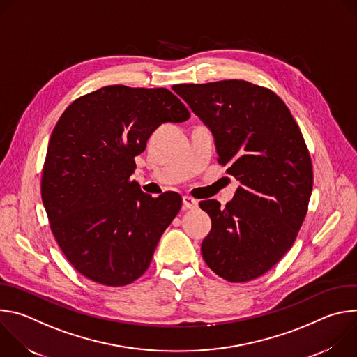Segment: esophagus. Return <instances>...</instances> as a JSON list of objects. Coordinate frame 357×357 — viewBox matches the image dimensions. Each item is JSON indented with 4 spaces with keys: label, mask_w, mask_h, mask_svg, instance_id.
Returning <instances> with one entry per match:
<instances>
[{
    "label": "esophagus",
    "mask_w": 357,
    "mask_h": 357,
    "mask_svg": "<svg viewBox=\"0 0 357 357\" xmlns=\"http://www.w3.org/2000/svg\"><path fill=\"white\" fill-rule=\"evenodd\" d=\"M182 202H183V208H185V209H195V208H197V200L193 199L192 196L185 195V196L182 197Z\"/></svg>",
    "instance_id": "obj_1"
}]
</instances>
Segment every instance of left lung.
Returning <instances> with one entry per match:
<instances>
[{
    "mask_svg": "<svg viewBox=\"0 0 357 357\" xmlns=\"http://www.w3.org/2000/svg\"><path fill=\"white\" fill-rule=\"evenodd\" d=\"M172 89L211 128L218 162L241 183L225 208L215 199L199 203L212 219L203 260L229 282L251 281L284 257L307 216L314 185L308 146L267 87L233 79Z\"/></svg>",
    "mask_w": 357,
    "mask_h": 357,
    "instance_id": "obj_1",
    "label": "left lung"
}]
</instances>
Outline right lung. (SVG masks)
I'll return each mask as SVG.
<instances>
[{
    "instance_id": "right-lung-1",
    "label": "right lung",
    "mask_w": 357,
    "mask_h": 357,
    "mask_svg": "<svg viewBox=\"0 0 357 357\" xmlns=\"http://www.w3.org/2000/svg\"><path fill=\"white\" fill-rule=\"evenodd\" d=\"M190 117L168 89L105 86L63 112L50 135L40 193L68 261L86 278L128 285L151 264L182 197H152L130 176L135 157L162 123Z\"/></svg>"
}]
</instances>
